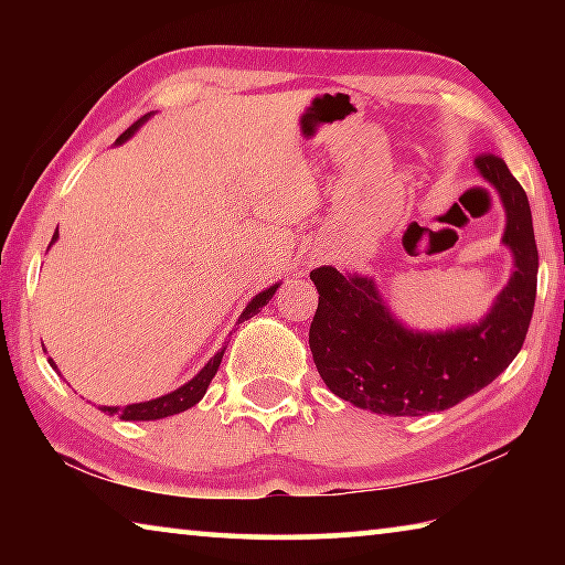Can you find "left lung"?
<instances>
[{
  "mask_svg": "<svg viewBox=\"0 0 565 565\" xmlns=\"http://www.w3.org/2000/svg\"><path fill=\"white\" fill-rule=\"evenodd\" d=\"M476 169L503 204L501 242L513 254L509 284L481 321L418 331L394 317L371 276L319 266L311 271L319 309L309 347L331 394L374 414L424 416L461 404L519 356L539 281L529 196L505 161L491 151L476 159Z\"/></svg>",
  "mask_w": 565,
  "mask_h": 565,
  "instance_id": "1",
  "label": "left lung"
}]
</instances>
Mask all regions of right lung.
<instances>
[{
	"label": "right lung",
	"instance_id": "add662e5",
	"mask_svg": "<svg viewBox=\"0 0 565 565\" xmlns=\"http://www.w3.org/2000/svg\"><path fill=\"white\" fill-rule=\"evenodd\" d=\"M149 117H151V114H147V117H141L137 124H131V127H129L127 131H124L121 137L117 139V145H124V141H127V139L131 137V134L137 131V129L141 127V124H145ZM56 236H60V234L52 236V244L56 242ZM52 244H50V246H52ZM276 289H279V284H274V286H269V289H264V291L256 294L254 299L246 303V309L242 311V317H238V321H246V319L256 317V313H259V309H264V306L271 301V296L276 294ZM224 351H226V349L216 351V356L209 359L206 366H204L202 371H199V374H196L194 379L186 381V384L179 386L177 391H171V394H164V396L151 398V401H141V404H129V406H124V408H119V406H99V408L104 411V414H109V416L117 414V416L124 418V420H157V418H167V416L181 414V411L196 406L199 401L204 398L209 384H212V379H214V374L218 371V363H222ZM50 363L54 366V371H60V369H56V363H54L52 359H50Z\"/></svg>",
	"mask_w": 565,
	"mask_h": 565
}]
</instances>
